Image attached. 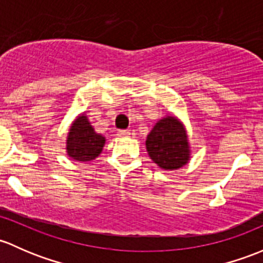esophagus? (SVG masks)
Wrapping results in <instances>:
<instances>
[{"label": "esophagus", "instance_id": "34e87169", "mask_svg": "<svg viewBox=\"0 0 263 263\" xmlns=\"http://www.w3.org/2000/svg\"><path fill=\"white\" fill-rule=\"evenodd\" d=\"M130 135V132L129 130H119L118 137H129Z\"/></svg>", "mask_w": 263, "mask_h": 263}]
</instances>
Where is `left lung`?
<instances>
[{
    "label": "left lung",
    "mask_w": 263,
    "mask_h": 263,
    "mask_svg": "<svg viewBox=\"0 0 263 263\" xmlns=\"http://www.w3.org/2000/svg\"><path fill=\"white\" fill-rule=\"evenodd\" d=\"M148 156L164 171H175L189 163L191 147L185 125L168 114L159 119L145 140Z\"/></svg>",
    "instance_id": "8db88e82"
}]
</instances>
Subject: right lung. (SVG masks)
Wrapping results in <instances>:
<instances>
[{
  "label": "right lung",
  "instance_id": "add662e5",
  "mask_svg": "<svg viewBox=\"0 0 263 263\" xmlns=\"http://www.w3.org/2000/svg\"><path fill=\"white\" fill-rule=\"evenodd\" d=\"M106 139L95 132L87 115L80 114L69 126L66 140L67 156L78 162H88L97 158L104 149Z\"/></svg>",
  "mask_w": 263,
  "mask_h": 263
}]
</instances>
